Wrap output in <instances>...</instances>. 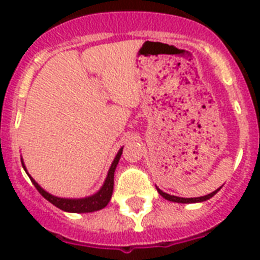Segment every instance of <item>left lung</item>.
I'll return each mask as SVG.
<instances>
[{
  "label": "left lung",
  "instance_id": "left-lung-1",
  "mask_svg": "<svg viewBox=\"0 0 260 260\" xmlns=\"http://www.w3.org/2000/svg\"><path fill=\"white\" fill-rule=\"evenodd\" d=\"M222 186H220L217 190H214V191H212L210 194H206V196H202V197H194V198H183V197H177V196H171V194H167L165 193V191H162V190L159 189V187H156L158 189V193L162 196L163 198H166L167 201H173V202H178V204H196V202H204L206 201V200H209V198H212L214 196V194L217 193L218 190L221 189Z\"/></svg>",
  "mask_w": 260,
  "mask_h": 260
}]
</instances>
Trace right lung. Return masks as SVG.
<instances>
[{
  "label": "right lung",
  "instance_id": "right-lung-1",
  "mask_svg": "<svg viewBox=\"0 0 260 260\" xmlns=\"http://www.w3.org/2000/svg\"><path fill=\"white\" fill-rule=\"evenodd\" d=\"M122 154V147L118 150L117 155H116V158L113 159V162L110 165V169L108 171V175L105 178V182H104V185L101 186V189L98 190L97 193L91 194L89 197L85 198H62V197H56V196H52L48 191L43 189L42 186L39 185L38 182L35 181L34 178H29L32 183L35 185V187L38 189V191L42 194L43 197L46 198L47 201H50L52 205H55L59 209L64 210V212H70V213H90V212H95V210H100L102 208H105L108 204H109L110 198H112V193H113V185H114V171H116V167L118 165V160L121 158ZM22 167H24V170L26 171L25 165L22 162Z\"/></svg>",
  "mask_w": 260,
  "mask_h": 260
}]
</instances>
